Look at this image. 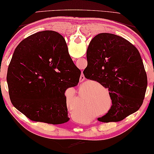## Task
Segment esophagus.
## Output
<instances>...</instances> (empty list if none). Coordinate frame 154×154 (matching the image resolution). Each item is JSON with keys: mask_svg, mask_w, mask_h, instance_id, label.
I'll return each mask as SVG.
<instances>
[{"mask_svg": "<svg viewBox=\"0 0 154 154\" xmlns=\"http://www.w3.org/2000/svg\"><path fill=\"white\" fill-rule=\"evenodd\" d=\"M84 80H85V76H84L83 74H82V75H81V77H80V82L83 81Z\"/></svg>", "mask_w": 154, "mask_h": 154, "instance_id": "1", "label": "esophagus"}]
</instances>
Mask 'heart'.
<instances>
[{
    "mask_svg": "<svg viewBox=\"0 0 154 154\" xmlns=\"http://www.w3.org/2000/svg\"><path fill=\"white\" fill-rule=\"evenodd\" d=\"M108 102H106H106H105V103H104V106H108Z\"/></svg>",
    "mask_w": 154,
    "mask_h": 154,
    "instance_id": "heart-1",
    "label": "heart"
}]
</instances>
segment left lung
<instances>
[{
    "label": "left lung",
    "mask_w": 154,
    "mask_h": 154,
    "mask_svg": "<svg viewBox=\"0 0 154 154\" xmlns=\"http://www.w3.org/2000/svg\"><path fill=\"white\" fill-rule=\"evenodd\" d=\"M87 79L107 88L112 106L99 122H119L139 110L147 88V76L139 51L128 40L100 33L87 51Z\"/></svg>",
    "instance_id": "8db88e82"
}]
</instances>
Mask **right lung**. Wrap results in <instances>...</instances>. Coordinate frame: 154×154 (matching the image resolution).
<instances>
[{"mask_svg":"<svg viewBox=\"0 0 154 154\" xmlns=\"http://www.w3.org/2000/svg\"><path fill=\"white\" fill-rule=\"evenodd\" d=\"M81 73L60 34L38 32L20 42L13 53L7 74L10 101L32 121L65 123L69 118L64 92L78 85Z\"/></svg>","mask_w":154,"mask_h":154,"instance_id":"1","label":"right lung"}]
</instances>
